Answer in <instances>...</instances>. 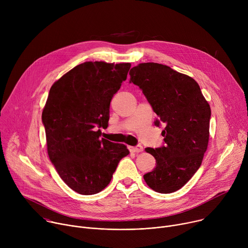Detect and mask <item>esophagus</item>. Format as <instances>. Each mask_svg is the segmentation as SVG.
Masks as SVG:
<instances>
[{
	"instance_id": "1",
	"label": "esophagus",
	"mask_w": 248,
	"mask_h": 248,
	"mask_svg": "<svg viewBox=\"0 0 248 248\" xmlns=\"http://www.w3.org/2000/svg\"><path fill=\"white\" fill-rule=\"evenodd\" d=\"M128 149L130 152L133 153H139L141 151H143V147L141 145H137V146H128Z\"/></svg>"
}]
</instances>
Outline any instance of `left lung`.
I'll list each match as a JSON object with an SVG mask.
<instances>
[{"label":"left lung","mask_w":248,"mask_h":248,"mask_svg":"<svg viewBox=\"0 0 248 248\" xmlns=\"http://www.w3.org/2000/svg\"><path fill=\"white\" fill-rule=\"evenodd\" d=\"M129 76L158 116L155 124L165 125L166 145L145 149L156 159V168L143 175L144 181L156 192H174L201 166L209 142L210 105L192 78L168 65L142 62Z\"/></svg>","instance_id":"1"}]
</instances>
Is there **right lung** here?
I'll return each mask as SVG.
<instances>
[{"label": "right lung", "instance_id": "right-lung-1", "mask_svg": "<svg viewBox=\"0 0 248 248\" xmlns=\"http://www.w3.org/2000/svg\"><path fill=\"white\" fill-rule=\"evenodd\" d=\"M130 65L85 62L50 89L42 112L48 155L61 179L79 194L102 191L129 153L124 144L100 139L97 127L108 124L111 100Z\"/></svg>", "mask_w": 248, "mask_h": 248}]
</instances>
